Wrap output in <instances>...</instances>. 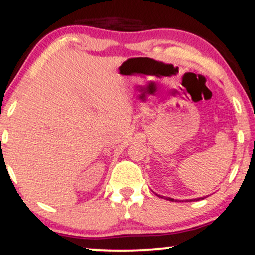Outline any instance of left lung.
Segmentation results:
<instances>
[{
  "label": "left lung",
  "instance_id": "obj_1",
  "mask_svg": "<svg viewBox=\"0 0 255 255\" xmlns=\"http://www.w3.org/2000/svg\"><path fill=\"white\" fill-rule=\"evenodd\" d=\"M159 196V195H158ZM159 197H161V196H159ZM205 197V196H204ZM204 197H198V198H194V200H189V201H200V200H203ZM161 198H165V197H161ZM166 200H168V201H172V202H174L175 201L176 202V200H174V198H170V197H166Z\"/></svg>",
  "mask_w": 255,
  "mask_h": 255
}]
</instances>
